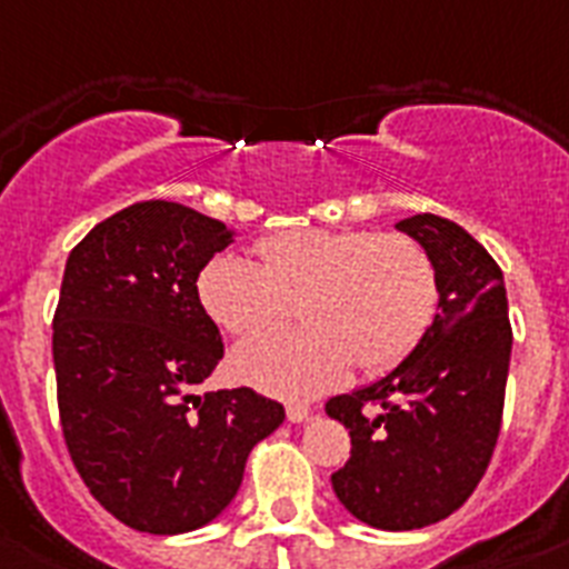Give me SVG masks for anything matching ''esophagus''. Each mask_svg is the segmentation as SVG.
<instances>
[{"label": "esophagus", "instance_id": "1", "mask_svg": "<svg viewBox=\"0 0 569 569\" xmlns=\"http://www.w3.org/2000/svg\"><path fill=\"white\" fill-rule=\"evenodd\" d=\"M308 419H311V407H308V403H288V421L302 425V421Z\"/></svg>", "mask_w": 569, "mask_h": 569}]
</instances>
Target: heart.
Listing matches in <instances>:
<instances>
[{"instance_id":"b5f03b06","label":"heart","mask_w":569,"mask_h":569,"mask_svg":"<svg viewBox=\"0 0 569 569\" xmlns=\"http://www.w3.org/2000/svg\"><path fill=\"white\" fill-rule=\"evenodd\" d=\"M258 264L223 252L203 267L197 290L223 331L250 337L288 317L308 322L241 342L234 378L284 398L340 387L351 366L375 375L401 363L439 305L430 252L407 234L372 229H293L256 247Z\"/></svg>"}]
</instances>
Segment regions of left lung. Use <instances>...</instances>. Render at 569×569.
<instances>
[{
    "mask_svg": "<svg viewBox=\"0 0 569 569\" xmlns=\"http://www.w3.org/2000/svg\"><path fill=\"white\" fill-rule=\"evenodd\" d=\"M398 229L433 258V322L396 369L326 403L351 436L349 462L331 473L337 500L387 532L430 527L473 495L500 433L511 358L503 273L486 247L439 214Z\"/></svg>",
    "mask_w": 569,
    "mask_h": 569,
    "instance_id": "obj_1",
    "label": "left lung"
}]
</instances>
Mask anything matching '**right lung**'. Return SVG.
I'll return each instance as SVG.
<instances>
[{
  "label": "right lung",
  "instance_id": "1",
  "mask_svg": "<svg viewBox=\"0 0 569 569\" xmlns=\"http://www.w3.org/2000/svg\"><path fill=\"white\" fill-rule=\"evenodd\" d=\"M234 229L148 200L98 223L66 261L54 375L66 448L130 529L180 535L232 503L250 450L284 421L252 389L197 392L223 358L197 276Z\"/></svg>",
  "mask_w": 569,
  "mask_h": 569
}]
</instances>
